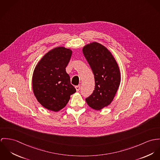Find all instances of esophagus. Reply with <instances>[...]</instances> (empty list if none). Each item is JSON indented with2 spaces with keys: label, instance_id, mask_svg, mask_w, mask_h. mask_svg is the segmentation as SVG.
I'll return each mask as SVG.
<instances>
[{
  "label": "esophagus",
  "instance_id": "esophagus-1",
  "mask_svg": "<svg viewBox=\"0 0 160 160\" xmlns=\"http://www.w3.org/2000/svg\"><path fill=\"white\" fill-rule=\"evenodd\" d=\"M75 89H76L77 91H79V90L80 89V85L76 86V87H75Z\"/></svg>",
  "mask_w": 160,
  "mask_h": 160
}]
</instances>
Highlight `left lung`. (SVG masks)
I'll return each mask as SVG.
<instances>
[{
	"label": "left lung",
	"instance_id": "obj_1",
	"mask_svg": "<svg viewBox=\"0 0 160 160\" xmlns=\"http://www.w3.org/2000/svg\"><path fill=\"white\" fill-rule=\"evenodd\" d=\"M83 53L95 80L94 90L86 98V102L91 108L100 110L113 100L121 82L120 69L111 52L98 42L86 45L83 48Z\"/></svg>",
	"mask_w": 160,
	"mask_h": 160
}]
</instances>
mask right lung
Masks as SVG:
<instances>
[{
	"label": "right lung",
	"instance_id": "right-lung-1",
	"mask_svg": "<svg viewBox=\"0 0 160 160\" xmlns=\"http://www.w3.org/2000/svg\"><path fill=\"white\" fill-rule=\"evenodd\" d=\"M72 53L69 48L56 47L36 65L32 80L33 92L38 102L48 110L59 111L76 92L66 71Z\"/></svg>",
	"mask_w": 160,
	"mask_h": 160
}]
</instances>
